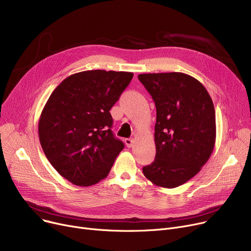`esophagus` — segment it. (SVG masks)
I'll return each mask as SVG.
<instances>
[{"instance_id": "34e87169", "label": "esophagus", "mask_w": 251, "mask_h": 251, "mask_svg": "<svg viewBox=\"0 0 251 251\" xmlns=\"http://www.w3.org/2000/svg\"><path fill=\"white\" fill-rule=\"evenodd\" d=\"M125 143H126V146L128 148H132L133 144H134V139H132V138H126L125 139Z\"/></svg>"}]
</instances>
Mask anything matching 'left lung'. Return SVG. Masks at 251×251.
I'll return each mask as SVG.
<instances>
[{"label": "left lung", "mask_w": 251, "mask_h": 251, "mask_svg": "<svg viewBox=\"0 0 251 251\" xmlns=\"http://www.w3.org/2000/svg\"><path fill=\"white\" fill-rule=\"evenodd\" d=\"M138 79L156 108L155 159L142 172L156 186L178 187L199 173L213 153L212 98L197 79L185 73L139 74Z\"/></svg>", "instance_id": "1"}]
</instances>
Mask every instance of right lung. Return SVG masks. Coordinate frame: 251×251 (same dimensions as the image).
<instances>
[{"label": "right lung", "instance_id": "1", "mask_svg": "<svg viewBox=\"0 0 251 251\" xmlns=\"http://www.w3.org/2000/svg\"><path fill=\"white\" fill-rule=\"evenodd\" d=\"M132 72L87 70L68 76L51 92L38 120L50 165L74 185L104 179L124 143L114 137L110 114Z\"/></svg>", "mask_w": 251, "mask_h": 251}]
</instances>
